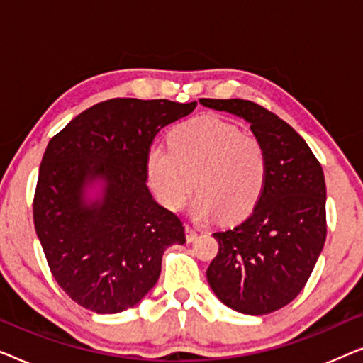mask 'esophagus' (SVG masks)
I'll use <instances>...</instances> for the list:
<instances>
[{
    "label": "esophagus",
    "mask_w": 363,
    "mask_h": 363,
    "mask_svg": "<svg viewBox=\"0 0 363 363\" xmlns=\"http://www.w3.org/2000/svg\"><path fill=\"white\" fill-rule=\"evenodd\" d=\"M185 233H186V240L188 241H195L196 240V236H198V233H196V230L193 226H190V225H186V228H185Z\"/></svg>",
    "instance_id": "esophagus-1"
}]
</instances>
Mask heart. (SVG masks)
<instances>
[{"label":"heart","instance_id":"heart-1","mask_svg":"<svg viewBox=\"0 0 363 363\" xmlns=\"http://www.w3.org/2000/svg\"><path fill=\"white\" fill-rule=\"evenodd\" d=\"M168 145L147 153L148 182L163 206L178 211L195 185L191 215L198 221L216 215L236 221L255 210L267 177L266 152L256 137L216 117H196L173 128Z\"/></svg>","mask_w":363,"mask_h":363}]
</instances>
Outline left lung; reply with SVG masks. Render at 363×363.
<instances>
[{
  "label": "left lung",
  "mask_w": 363,
  "mask_h": 363,
  "mask_svg": "<svg viewBox=\"0 0 363 363\" xmlns=\"http://www.w3.org/2000/svg\"><path fill=\"white\" fill-rule=\"evenodd\" d=\"M200 104L245 118L267 158L255 210L238 226L213 235L220 247L206 271L208 284L241 314H269L304 289L324 247V172L304 138L267 108L242 99Z\"/></svg>",
  "instance_id": "1"
}]
</instances>
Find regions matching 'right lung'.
Returning a JSON list of instances; mask_svg holds the SVG:
<instances>
[{"mask_svg":"<svg viewBox=\"0 0 363 363\" xmlns=\"http://www.w3.org/2000/svg\"><path fill=\"white\" fill-rule=\"evenodd\" d=\"M196 102L111 99L72 118L44 152L33 218L61 289L97 314L138 304L157 284L168 246L185 242L175 213L153 200L147 153ZM99 187L96 199L88 196Z\"/></svg>","mask_w":363,"mask_h":363,"instance_id":"add662e5","label":"right lung"}]
</instances>
